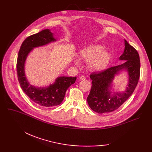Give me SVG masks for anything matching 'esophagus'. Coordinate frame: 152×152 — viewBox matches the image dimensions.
Segmentation results:
<instances>
[{
  "mask_svg": "<svg viewBox=\"0 0 152 152\" xmlns=\"http://www.w3.org/2000/svg\"><path fill=\"white\" fill-rule=\"evenodd\" d=\"M79 79H80V80L83 81V80H85L86 77H85V76H81L80 77H79Z\"/></svg>",
  "mask_w": 152,
  "mask_h": 152,
  "instance_id": "34e87169",
  "label": "esophagus"
}]
</instances>
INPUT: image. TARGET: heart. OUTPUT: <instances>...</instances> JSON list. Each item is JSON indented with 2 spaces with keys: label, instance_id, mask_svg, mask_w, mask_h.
I'll use <instances>...</instances> for the list:
<instances>
[{
  "label": "heart",
  "instance_id": "heart-1",
  "mask_svg": "<svg viewBox=\"0 0 152 152\" xmlns=\"http://www.w3.org/2000/svg\"><path fill=\"white\" fill-rule=\"evenodd\" d=\"M81 57L89 60L87 65L93 71H101L107 68L110 61V55L103 51L102 45H92L84 48L80 51Z\"/></svg>",
  "mask_w": 152,
  "mask_h": 152
}]
</instances>
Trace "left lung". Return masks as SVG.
Instances as JSON below:
<instances>
[{
  "label": "left lung",
  "mask_w": 152,
  "mask_h": 152,
  "mask_svg": "<svg viewBox=\"0 0 152 152\" xmlns=\"http://www.w3.org/2000/svg\"><path fill=\"white\" fill-rule=\"evenodd\" d=\"M124 50L119 60H126L119 65L108 68L102 71L92 73L90 77L92 87L87 97L90 108L98 113H110L120 107L128 99L136 87L140 77V63L136 49L124 40ZM126 69L129 74V84L123 93H115L111 96L108 87L114 75L119 70Z\"/></svg>",
  "instance_id": "8db88e82"
}]
</instances>
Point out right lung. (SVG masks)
I'll use <instances>...</instances> for the list:
<instances>
[{
  "label": "right lung",
  "instance_id": "obj_1",
  "mask_svg": "<svg viewBox=\"0 0 152 152\" xmlns=\"http://www.w3.org/2000/svg\"><path fill=\"white\" fill-rule=\"evenodd\" d=\"M53 41L55 39L53 33L48 29L29 36L20 47L17 61L18 79L22 90L36 105L45 107L60 105L65 96L68 88L75 83L76 79V77H59L53 84L40 88L30 85L27 81L24 66L28 54L34 47L44 45Z\"/></svg>",
  "mask_w": 152,
  "mask_h": 152
}]
</instances>
